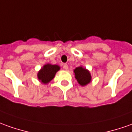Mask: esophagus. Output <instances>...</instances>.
<instances>
[{
  "label": "esophagus",
  "instance_id": "obj_1",
  "mask_svg": "<svg viewBox=\"0 0 132 132\" xmlns=\"http://www.w3.org/2000/svg\"><path fill=\"white\" fill-rule=\"evenodd\" d=\"M63 68H64V70H67L68 69V64H63Z\"/></svg>",
  "mask_w": 132,
  "mask_h": 132
}]
</instances>
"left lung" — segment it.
Listing matches in <instances>:
<instances>
[{"label": "left lung", "instance_id": "obj_1", "mask_svg": "<svg viewBox=\"0 0 132 132\" xmlns=\"http://www.w3.org/2000/svg\"><path fill=\"white\" fill-rule=\"evenodd\" d=\"M75 78L81 86H85L92 81L91 74L88 70L83 68L82 65L76 68L74 70Z\"/></svg>", "mask_w": 132, "mask_h": 132}]
</instances>
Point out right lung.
I'll use <instances>...</instances> for the list:
<instances>
[{"label": "right lung", "mask_w": 132, "mask_h": 132, "mask_svg": "<svg viewBox=\"0 0 132 132\" xmlns=\"http://www.w3.org/2000/svg\"><path fill=\"white\" fill-rule=\"evenodd\" d=\"M60 70V67L57 64L47 63L44 65L37 73L38 80L44 85L48 84L54 78L57 72Z\"/></svg>", "instance_id": "obj_1"}]
</instances>
